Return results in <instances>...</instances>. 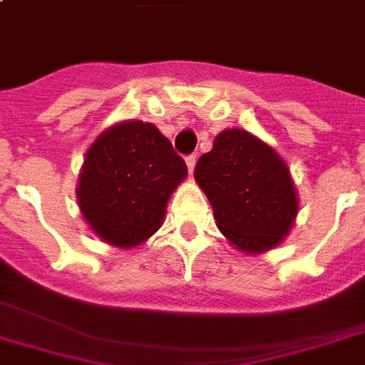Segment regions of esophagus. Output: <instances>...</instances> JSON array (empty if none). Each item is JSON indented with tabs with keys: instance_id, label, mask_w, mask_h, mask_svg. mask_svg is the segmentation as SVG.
<instances>
[{
	"instance_id": "esophagus-1",
	"label": "esophagus",
	"mask_w": 365,
	"mask_h": 365,
	"mask_svg": "<svg viewBox=\"0 0 365 365\" xmlns=\"http://www.w3.org/2000/svg\"><path fill=\"white\" fill-rule=\"evenodd\" d=\"M195 162H197V154H190V156L185 158V164H187V170H190V172L195 170Z\"/></svg>"
}]
</instances>
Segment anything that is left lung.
Returning <instances> with one entry per match:
<instances>
[{"mask_svg":"<svg viewBox=\"0 0 365 365\" xmlns=\"http://www.w3.org/2000/svg\"><path fill=\"white\" fill-rule=\"evenodd\" d=\"M195 180L213 205L217 227L242 252L274 248L289 232L297 195L277 152L246 130L230 128L195 166Z\"/></svg>","mask_w":365,"mask_h":365,"instance_id":"8db88e82","label":"left lung"}]
</instances>
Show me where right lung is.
<instances>
[{"mask_svg":"<svg viewBox=\"0 0 365 365\" xmlns=\"http://www.w3.org/2000/svg\"><path fill=\"white\" fill-rule=\"evenodd\" d=\"M185 175L183 158L152 123H119L97 136L83 160V219L109 245H140L160 229L168 199Z\"/></svg>","mask_w":365,"mask_h":365,"instance_id":"add662e5","label":"right lung"}]
</instances>
